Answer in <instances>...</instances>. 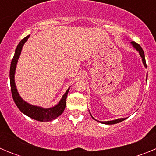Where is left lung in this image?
<instances>
[{
	"mask_svg": "<svg viewBox=\"0 0 156 156\" xmlns=\"http://www.w3.org/2000/svg\"><path fill=\"white\" fill-rule=\"evenodd\" d=\"M130 44H131L132 46H133V48H134L135 49H136V50L139 52V55H140V57H141V58H142V62H143V64H144V67H147V65H146V62H145V57H144V51H143L142 48H141V47H140V45L137 44V43L134 42V41H132V42H130ZM147 78H148V74H147ZM90 115H91V114H90ZM91 117L93 118L94 119H95L92 116V115H91ZM125 119H126V118H121V119H115V120L105 121V122H101V123H103V124L111 125V124H115V123H118V122H122V121L125 120ZM95 120H96V119H95ZM96 121H98V120H96Z\"/></svg>",
	"mask_w": 156,
	"mask_h": 156,
	"instance_id": "1",
	"label": "left lung"
}]
</instances>
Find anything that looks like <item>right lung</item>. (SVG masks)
I'll use <instances>...</instances> for the list:
<instances>
[{"label":"right lung","mask_w":156,"mask_h":156,"mask_svg":"<svg viewBox=\"0 0 156 156\" xmlns=\"http://www.w3.org/2000/svg\"><path fill=\"white\" fill-rule=\"evenodd\" d=\"M30 37V35L27 36L22 40L19 44H18L17 48L15 51V55L11 62L10 67V84H11V90H12V94L13 100L19 108V109L24 113L27 116L30 117L32 119H35L37 121H41V122H48V121H52L55 119L57 117L61 115L64 111L66 108V98L68 94L69 87L64 95L62 96V99L60 100L58 105L55 106L51 107V108H44L39 106L32 105L29 103L26 102L19 95V92L17 90V88L16 86V83H15V73H16V65L18 62V59H19L20 54H21L22 49L24 45V44L27 41L28 38Z\"/></svg>","instance_id":"add662e5"}]
</instances>
